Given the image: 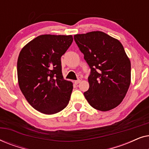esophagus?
Here are the masks:
<instances>
[{
    "label": "esophagus",
    "instance_id": "obj_1",
    "mask_svg": "<svg viewBox=\"0 0 149 149\" xmlns=\"http://www.w3.org/2000/svg\"><path fill=\"white\" fill-rule=\"evenodd\" d=\"M81 81V78H79L77 81H74V83H75V84H79V83H80Z\"/></svg>",
    "mask_w": 149,
    "mask_h": 149
}]
</instances>
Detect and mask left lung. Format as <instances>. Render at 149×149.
Here are the masks:
<instances>
[{"mask_svg":"<svg viewBox=\"0 0 149 149\" xmlns=\"http://www.w3.org/2000/svg\"><path fill=\"white\" fill-rule=\"evenodd\" d=\"M74 38L91 68L84 92L93 108L108 111L119 105L131 83V63L119 40L100 31L75 34Z\"/></svg>","mask_w":149,"mask_h":149,"instance_id":"left-lung-1","label":"left lung"}]
</instances>
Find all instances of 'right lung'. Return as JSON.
<instances>
[{"instance_id":"add662e5","label":"right lung","mask_w":149,"mask_h":149,"mask_svg":"<svg viewBox=\"0 0 149 149\" xmlns=\"http://www.w3.org/2000/svg\"><path fill=\"white\" fill-rule=\"evenodd\" d=\"M72 40V35H40L19 53L17 64L19 88L28 103L40 113H59L69 102L72 83L63 77L61 57Z\"/></svg>"}]
</instances>
